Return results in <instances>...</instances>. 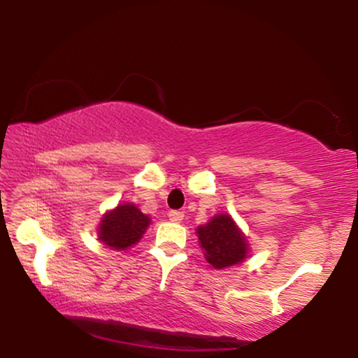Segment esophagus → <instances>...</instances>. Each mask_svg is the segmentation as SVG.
<instances>
[{"mask_svg": "<svg viewBox=\"0 0 358 358\" xmlns=\"http://www.w3.org/2000/svg\"><path fill=\"white\" fill-rule=\"evenodd\" d=\"M168 217H169L171 222L180 223V222H182V220H184V213L179 212V210H171V212L168 213Z\"/></svg>", "mask_w": 358, "mask_h": 358, "instance_id": "obj_1", "label": "esophagus"}]
</instances>
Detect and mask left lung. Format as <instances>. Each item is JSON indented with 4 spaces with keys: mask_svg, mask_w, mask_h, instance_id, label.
Here are the masks:
<instances>
[{
    "mask_svg": "<svg viewBox=\"0 0 358 358\" xmlns=\"http://www.w3.org/2000/svg\"><path fill=\"white\" fill-rule=\"evenodd\" d=\"M205 259L215 268H224L239 264L246 257V238L239 231L229 215H217L212 222L197 229Z\"/></svg>",
    "mask_w": 358,
    "mask_h": 358,
    "instance_id": "left-lung-1",
    "label": "left lung"
}]
</instances>
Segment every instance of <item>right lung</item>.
<instances>
[{
	"label": "right lung",
	"instance_id": "1",
	"mask_svg": "<svg viewBox=\"0 0 358 358\" xmlns=\"http://www.w3.org/2000/svg\"><path fill=\"white\" fill-rule=\"evenodd\" d=\"M150 218L135 205H119L102 218L99 224V239L114 249H127L138 243L148 228Z\"/></svg>",
	"mask_w": 358,
	"mask_h": 358
}]
</instances>
